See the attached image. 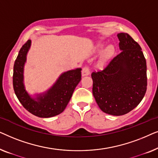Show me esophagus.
Returning a JSON list of instances; mask_svg holds the SVG:
<instances>
[{
	"label": "esophagus",
	"mask_w": 158,
	"mask_h": 158,
	"mask_svg": "<svg viewBox=\"0 0 158 158\" xmlns=\"http://www.w3.org/2000/svg\"><path fill=\"white\" fill-rule=\"evenodd\" d=\"M90 74V70L89 68L87 66H85L82 70V75L83 76H86V75H88Z\"/></svg>",
	"instance_id": "34e87169"
}]
</instances>
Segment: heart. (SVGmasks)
Returning <instances> with one entry per match:
<instances>
[{
    "label": "heart",
    "mask_w": 158,
    "mask_h": 158,
    "mask_svg": "<svg viewBox=\"0 0 158 158\" xmlns=\"http://www.w3.org/2000/svg\"><path fill=\"white\" fill-rule=\"evenodd\" d=\"M113 53H114L113 47H108V48L106 49L105 52H104V54H103L102 59H101L100 62H99V64H100V65H103V64L105 63V62L106 61L108 58H109L112 55H113Z\"/></svg>",
    "instance_id": "heart-1"
}]
</instances>
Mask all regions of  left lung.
Listing matches in <instances>:
<instances>
[{"label":"left lung","instance_id":"left-lung-1","mask_svg":"<svg viewBox=\"0 0 158 158\" xmlns=\"http://www.w3.org/2000/svg\"><path fill=\"white\" fill-rule=\"evenodd\" d=\"M121 52L103 70L93 72V95L101 111L113 116L137 107L147 90V64L141 47L127 33L117 34Z\"/></svg>","mask_w":158,"mask_h":158}]
</instances>
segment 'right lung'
Wrapping results in <instances>:
<instances>
[{"instance_id": "obj_1", "label": "right lung", "mask_w": 158, "mask_h": 158, "mask_svg": "<svg viewBox=\"0 0 158 158\" xmlns=\"http://www.w3.org/2000/svg\"><path fill=\"white\" fill-rule=\"evenodd\" d=\"M31 46L28 40L21 47L15 60L13 85L15 94L23 107L38 117L49 118L61 114L70 101L75 87L81 80V68L62 73L52 87L44 94L31 98L23 85V67Z\"/></svg>"}]
</instances>
